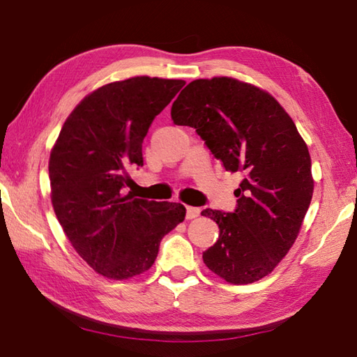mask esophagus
<instances>
[{
    "label": "esophagus",
    "mask_w": 357,
    "mask_h": 357,
    "mask_svg": "<svg viewBox=\"0 0 357 357\" xmlns=\"http://www.w3.org/2000/svg\"><path fill=\"white\" fill-rule=\"evenodd\" d=\"M202 209L195 208V206H185V219H195V217L200 215Z\"/></svg>",
    "instance_id": "34e87169"
}]
</instances>
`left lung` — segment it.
Segmentation results:
<instances>
[{
    "label": "left lung",
    "instance_id": "obj_1",
    "mask_svg": "<svg viewBox=\"0 0 357 357\" xmlns=\"http://www.w3.org/2000/svg\"><path fill=\"white\" fill-rule=\"evenodd\" d=\"M215 159L244 179L233 213L204 209L219 239L203 261L234 285L268 275L291 249L313 195L312 162L293 119L273 96L228 77L193 80L172 105Z\"/></svg>",
    "mask_w": 357,
    "mask_h": 357
}]
</instances>
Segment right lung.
<instances>
[{
  "label": "right lung",
  "mask_w": 357,
  "mask_h": 357,
  "mask_svg": "<svg viewBox=\"0 0 357 357\" xmlns=\"http://www.w3.org/2000/svg\"><path fill=\"white\" fill-rule=\"evenodd\" d=\"M185 84L134 77L86 96L52 149V203L66 236L96 273L123 280L148 271L162 238L184 220L179 203L124 195L129 167H143L142 144L154 118Z\"/></svg>",
  "instance_id": "add662e5"
}]
</instances>
